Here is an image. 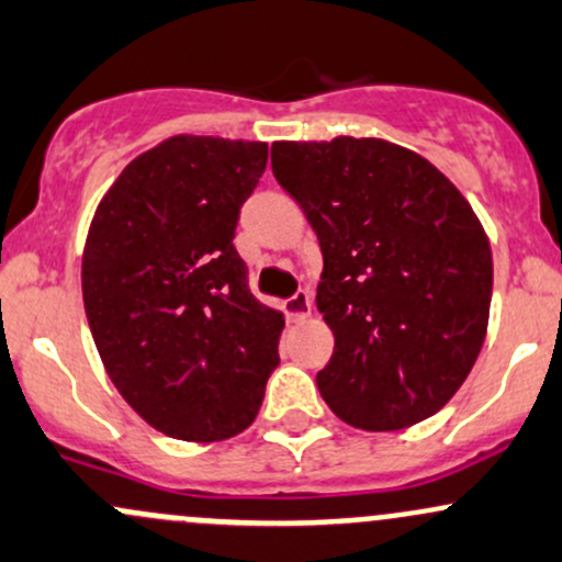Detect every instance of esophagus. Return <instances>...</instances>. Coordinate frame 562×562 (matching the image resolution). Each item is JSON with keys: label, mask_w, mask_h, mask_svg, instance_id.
I'll return each mask as SVG.
<instances>
[{"label": "esophagus", "mask_w": 562, "mask_h": 562, "mask_svg": "<svg viewBox=\"0 0 562 562\" xmlns=\"http://www.w3.org/2000/svg\"><path fill=\"white\" fill-rule=\"evenodd\" d=\"M282 312H285V317L291 323H299V321H304V317H310L312 293L310 291H299L296 296L285 299V301H282Z\"/></svg>", "instance_id": "34e87169"}]
</instances>
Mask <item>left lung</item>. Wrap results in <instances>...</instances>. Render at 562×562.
<instances>
[{"mask_svg": "<svg viewBox=\"0 0 562 562\" xmlns=\"http://www.w3.org/2000/svg\"><path fill=\"white\" fill-rule=\"evenodd\" d=\"M271 172L321 241L330 412L363 430L436 415L487 334L493 252L471 204L423 156L374 137L274 142Z\"/></svg>", "mask_w": 562, "mask_h": 562, "instance_id": "8db88e82", "label": "left lung"}]
</instances>
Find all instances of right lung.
I'll use <instances>...</instances> for the list:
<instances>
[{"label":"right lung","instance_id":"right-lung-1","mask_svg":"<svg viewBox=\"0 0 562 562\" xmlns=\"http://www.w3.org/2000/svg\"><path fill=\"white\" fill-rule=\"evenodd\" d=\"M266 142L177 134L134 158L97 206L82 301L112 385L182 441L241 434L280 363L282 312L247 285L234 247Z\"/></svg>","mask_w":562,"mask_h":562}]
</instances>
